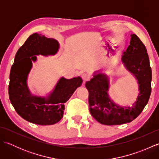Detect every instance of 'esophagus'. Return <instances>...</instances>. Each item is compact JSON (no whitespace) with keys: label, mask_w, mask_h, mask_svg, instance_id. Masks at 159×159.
<instances>
[{"label":"esophagus","mask_w":159,"mask_h":159,"mask_svg":"<svg viewBox=\"0 0 159 159\" xmlns=\"http://www.w3.org/2000/svg\"><path fill=\"white\" fill-rule=\"evenodd\" d=\"M81 76H82L83 80H84V82H86L87 80H88L89 79V78H90L89 74H87V73H83V74H82Z\"/></svg>","instance_id":"esophagus-1"}]
</instances>
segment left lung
Returning a JSON list of instances; mask_svg holds the SVG:
<instances>
[{
    "label": "left lung",
    "mask_w": 159,
    "mask_h": 159,
    "mask_svg": "<svg viewBox=\"0 0 159 159\" xmlns=\"http://www.w3.org/2000/svg\"><path fill=\"white\" fill-rule=\"evenodd\" d=\"M121 60L139 83V94L133 107H121L111 100L107 93L109 80L103 74L94 75L85 84L89 93L91 115L102 124L111 126L130 122L139 116L150 98L152 70L149 57L146 46L135 34L131 35L130 45L124 52Z\"/></svg>",
    "instance_id": "obj_1"
}]
</instances>
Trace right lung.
Here are the masks:
<instances>
[{"label":"right lung","instance_id":"obj_1","mask_svg":"<svg viewBox=\"0 0 159 159\" xmlns=\"http://www.w3.org/2000/svg\"><path fill=\"white\" fill-rule=\"evenodd\" d=\"M56 39L33 33L17 52L10 72L9 99L23 119L35 124L52 125L63 117L65 104L83 83L81 78H61L53 92L47 98L33 96L26 84L27 76L36 55H55L59 50Z\"/></svg>","mask_w":159,"mask_h":159}]
</instances>
